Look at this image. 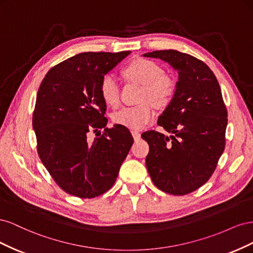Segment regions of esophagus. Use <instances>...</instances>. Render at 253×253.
Instances as JSON below:
<instances>
[{"mask_svg": "<svg viewBox=\"0 0 253 253\" xmlns=\"http://www.w3.org/2000/svg\"><path fill=\"white\" fill-rule=\"evenodd\" d=\"M131 133L133 135V138H134L135 141H138L140 139L141 135H140V133L138 131H135V129H133V131H131Z\"/></svg>", "mask_w": 253, "mask_h": 253, "instance_id": "1", "label": "esophagus"}]
</instances>
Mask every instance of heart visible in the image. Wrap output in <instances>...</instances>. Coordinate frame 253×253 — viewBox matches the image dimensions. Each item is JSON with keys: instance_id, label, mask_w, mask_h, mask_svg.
Masks as SVG:
<instances>
[{"instance_id": "b5f03b06", "label": "heart", "mask_w": 253, "mask_h": 253, "mask_svg": "<svg viewBox=\"0 0 253 253\" xmlns=\"http://www.w3.org/2000/svg\"><path fill=\"white\" fill-rule=\"evenodd\" d=\"M122 73L126 78L142 84L140 102L143 103L136 106H124L113 114V120L116 125L139 129L151 124L156 117L152 103L158 108H164L170 103L176 90V82L172 76L164 74V68L159 64L144 58L133 60ZM100 96L108 105L117 106L119 104L120 86L112 75H106L102 78Z\"/></svg>"}]
</instances>
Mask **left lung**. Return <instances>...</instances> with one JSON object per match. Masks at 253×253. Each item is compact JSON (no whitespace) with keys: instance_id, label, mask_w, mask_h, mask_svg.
Returning a JSON list of instances; mask_svg holds the SVG:
<instances>
[{"instance_id":"8db88e82","label":"left lung","mask_w":253,"mask_h":253,"mask_svg":"<svg viewBox=\"0 0 253 253\" xmlns=\"http://www.w3.org/2000/svg\"><path fill=\"white\" fill-rule=\"evenodd\" d=\"M143 56L178 72L174 97L157 121L173 135L142 133L150 147L145 165L159 190L186 195L209 180L225 150L228 114L221 90L209 66L188 53L169 49Z\"/></svg>"}]
</instances>
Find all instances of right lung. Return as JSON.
Returning a JSON list of instances; mask_svg holds the SVG:
<instances>
[{
	"label": "right lung",
	"mask_w": 253,
	"mask_h": 253,
	"mask_svg": "<svg viewBox=\"0 0 253 253\" xmlns=\"http://www.w3.org/2000/svg\"><path fill=\"white\" fill-rule=\"evenodd\" d=\"M129 52H81L51 67L42 80L33 115L38 154L68 194L94 198L109 191L132 147L126 126L106 127L100 96L104 75ZM100 128L103 135L90 139L89 133Z\"/></svg>",
	"instance_id": "1"
}]
</instances>
